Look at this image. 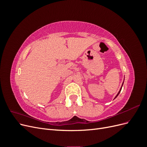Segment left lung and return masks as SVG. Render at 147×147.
Instances as JSON below:
<instances>
[{"instance_id": "8db88e82", "label": "left lung", "mask_w": 147, "mask_h": 147, "mask_svg": "<svg viewBox=\"0 0 147 147\" xmlns=\"http://www.w3.org/2000/svg\"><path fill=\"white\" fill-rule=\"evenodd\" d=\"M123 83H124V82H123V84H122V86H121V88H120V90H119V92H118V94H117V96H115V98H116V97H117V96H118V94H119V93H120V92H121V89H122V86H123Z\"/></svg>"}]
</instances>
